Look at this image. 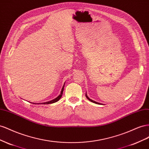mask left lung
Segmentation results:
<instances>
[{
  "instance_id": "obj_1",
  "label": "left lung",
  "mask_w": 149,
  "mask_h": 149,
  "mask_svg": "<svg viewBox=\"0 0 149 149\" xmlns=\"http://www.w3.org/2000/svg\"><path fill=\"white\" fill-rule=\"evenodd\" d=\"M86 97H87V99L88 100H90L91 102H93V103H95V104H100V103H99V102H95V101H94V100H92V99H91L90 98H89V97L87 96V93H86Z\"/></svg>"
}]
</instances>
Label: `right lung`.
<instances>
[{
  "label": "right lung",
  "mask_w": 149,
  "mask_h": 149,
  "mask_svg": "<svg viewBox=\"0 0 149 149\" xmlns=\"http://www.w3.org/2000/svg\"><path fill=\"white\" fill-rule=\"evenodd\" d=\"M64 86H65V83L64 84H63V86L62 87V91L61 92V93L60 95H59L57 97H56V99H54L50 101H49V102H44V103H38V104H36V103H32V104H53V103H55V102H57V101H58L59 100H60V99L62 97V95L63 94V88H64Z\"/></svg>",
  "instance_id": "obj_1"
}]
</instances>
